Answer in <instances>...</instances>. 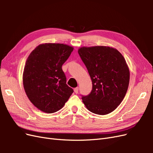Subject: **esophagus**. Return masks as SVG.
<instances>
[{
    "label": "esophagus",
    "mask_w": 153,
    "mask_h": 153,
    "mask_svg": "<svg viewBox=\"0 0 153 153\" xmlns=\"http://www.w3.org/2000/svg\"><path fill=\"white\" fill-rule=\"evenodd\" d=\"M74 92H75L76 94H77L78 92V87L75 88V89H74Z\"/></svg>",
    "instance_id": "obj_1"
}]
</instances>
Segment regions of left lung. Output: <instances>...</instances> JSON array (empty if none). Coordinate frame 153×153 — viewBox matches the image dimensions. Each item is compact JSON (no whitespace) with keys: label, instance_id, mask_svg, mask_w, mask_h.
Masks as SVG:
<instances>
[{"label":"left lung","instance_id":"8db88e82","mask_svg":"<svg viewBox=\"0 0 153 153\" xmlns=\"http://www.w3.org/2000/svg\"><path fill=\"white\" fill-rule=\"evenodd\" d=\"M92 80L91 93L82 96L90 112L110 114L121 104L129 85V69L119 51L106 46L83 47L78 50Z\"/></svg>","mask_w":153,"mask_h":153}]
</instances>
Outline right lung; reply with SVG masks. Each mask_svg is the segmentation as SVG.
Returning a JSON list of instances; mask_svg holds the SVG:
<instances>
[{
	"mask_svg": "<svg viewBox=\"0 0 153 153\" xmlns=\"http://www.w3.org/2000/svg\"><path fill=\"white\" fill-rule=\"evenodd\" d=\"M73 50L65 44L43 43L27 59L23 73L24 90L30 102L43 112L61 110L73 92L62 69Z\"/></svg>",
	"mask_w": 153,
	"mask_h": 153,
	"instance_id": "obj_1",
	"label": "right lung"
}]
</instances>
